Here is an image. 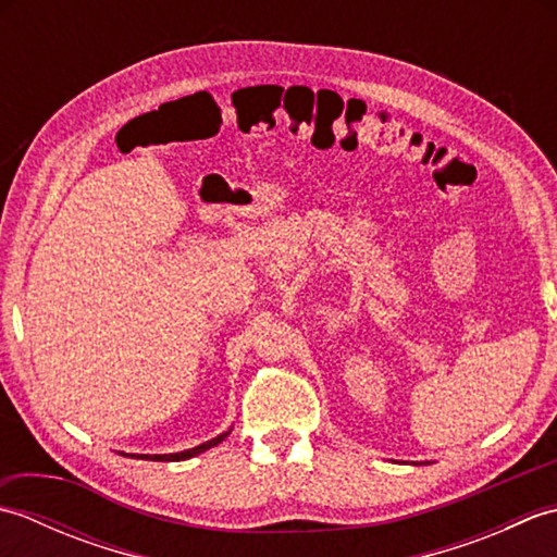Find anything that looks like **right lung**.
Returning a JSON list of instances; mask_svg holds the SVG:
<instances>
[{"label":"right lung","instance_id":"obj_1","mask_svg":"<svg viewBox=\"0 0 557 557\" xmlns=\"http://www.w3.org/2000/svg\"><path fill=\"white\" fill-rule=\"evenodd\" d=\"M230 431H232V429H230ZM230 431L220 433L218 437H212V441H208V443H200V445H196V447H191V449H184V453H172V455H132V457H136V459H152V461H182V459H191V457H196V455H200V453H206V449L220 445V443L224 441V437L230 435Z\"/></svg>","mask_w":557,"mask_h":557}]
</instances>
